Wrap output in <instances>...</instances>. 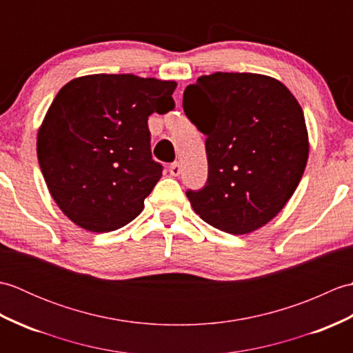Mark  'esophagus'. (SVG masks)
<instances>
[{
  "mask_svg": "<svg viewBox=\"0 0 353 353\" xmlns=\"http://www.w3.org/2000/svg\"><path fill=\"white\" fill-rule=\"evenodd\" d=\"M182 172V165L179 162H172L170 165V174L171 176H179Z\"/></svg>",
  "mask_w": 353,
  "mask_h": 353,
  "instance_id": "1",
  "label": "esophagus"
}]
</instances>
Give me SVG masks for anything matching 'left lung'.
<instances>
[{
  "label": "left lung",
  "instance_id": "left-lung-1",
  "mask_svg": "<svg viewBox=\"0 0 353 353\" xmlns=\"http://www.w3.org/2000/svg\"><path fill=\"white\" fill-rule=\"evenodd\" d=\"M183 110L206 134V185L186 192L196 214L232 235L274 219L310 152L303 112L288 88L261 74L214 72L186 86Z\"/></svg>",
  "mask_w": 353,
  "mask_h": 353
}]
</instances>
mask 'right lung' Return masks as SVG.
<instances>
[{"label": "right lung", "mask_w": 353, "mask_h": 353, "mask_svg": "<svg viewBox=\"0 0 353 353\" xmlns=\"http://www.w3.org/2000/svg\"><path fill=\"white\" fill-rule=\"evenodd\" d=\"M176 81L92 74L66 83L37 133V159L62 212L91 232L125 226L162 176L148 117L174 109Z\"/></svg>", "instance_id": "obj_1"}]
</instances>
